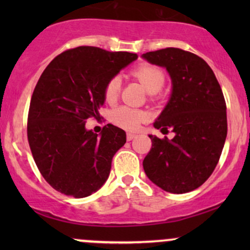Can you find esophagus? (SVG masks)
Listing matches in <instances>:
<instances>
[{"label": "esophagus", "instance_id": "1", "mask_svg": "<svg viewBox=\"0 0 250 250\" xmlns=\"http://www.w3.org/2000/svg\"><path fill=\"white\" fill-rule=\"evenodd\" d=\"M133 139H135V135L131 134V133H128L127 134V140H128V141H131V140H133Z\"/></svg>", "mask_w": 250, "mask_h": 250}]
</instances>
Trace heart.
<instances>
[{"instance_id": "b5f03b06", "label": "heart", "mask_w": 250, "mask_h": 250, "mask_svg": "<svg viewBox=\"0 0 250 250\" xmlns=\"http://www.w3.org/2000/svg\"><path fill=\"white\" fill-rule=\"evenodd\" d=\"M131 75L137 80L143 88L149 94H155L163 87L166 81V76L163 70L160 67L150 63H142V64L135 67L131 70ZM121 90V79L120 76H113L107 82L104 88V99L105 101L111 103L119 97ZM111 121L116 125L127 130H137L141 123L147 122L149 120V114L145 110L121 105L111 111Z\"/></svg>"}]
</instances>
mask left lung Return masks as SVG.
I'll return each instance as SVG.
<instances>
[{
    "label": "left lung",
    "instance_id": "obj_1",
    "mask_svg": "<svg viewBox=\"0 0 250 250\" xmlns=\"http://www.w3.org/2000/svg\"><path fill=\"white\" fill-rule=\"evenodd\" d=\"M143 59L168 70L173 91L154 127L173 140L149 135L151 148L143 169L163 190L183 194L199 188L213 174L227 137L226 101L207 62L190 51L166 48Z\"/></svg>",
    "mask_w": 250,
    "mask_h": 250
}]
</instances>
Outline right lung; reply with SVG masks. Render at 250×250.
<instances>
[{"label": "right lung", "instance_id": "1", "mask_svg": "<svg viewBox=\"0 0 250 250\" xmlns=\"http://www.w3.org/2000/svg\"><path fill=\"white\" fill-rule=\"evenodd\" d=\"M136 59L127 51L77 47L57 55L42 73L31 96L27 135L40 173L55 190L81 199L107 181L125 133L109 123L99 136L85 122L99 116L109 80Z\"/></svg>", "mask_w": 250, "mask_h": 250}]
</instances>
